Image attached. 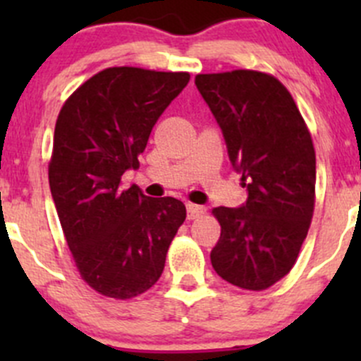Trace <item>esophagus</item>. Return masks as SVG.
<instances>
[{
  "mask_svg": "<svg viewBox=\"0 0 361 361\" xmlns=\"http://www.w3.org/2000/svg\"><path fill=\"white\" fill-rule=\"evenodd\" d=\"M202 213H204V207L202 206H197V204H192V202L187 204V216H188V220H195V218L201 216Z\"/></svg>",
  "mask_w": 361,
  "mask_h": 361,
  "instance_id": "34e87169",
  "label": "esophagus"
}]
</instances>
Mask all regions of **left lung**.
<instances>
[{
  "label": "left lung",
  "instance_id": "obj_1",
  "mask_svg": "<svg viewBox=\"0 0 361 361\" xmlns=\"http://www.w3.org/2000/svg\"><path fill=\"white\" fill-rule=\"evenodd\" d=\"M248 201L214 207L221 225L211 264L225 281L265 290L286 276L314 211L316 155L293 97L279 80L238 69L197 75Z\"/></svg>",
  "mask_w": 361,
  "mask_h": 361
}]
</instances>
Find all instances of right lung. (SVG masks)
<instances>
[{
  "mask_svg": "<svg viewBox=\"0 0 361 361\" xmlns=\"http://www.w3.org/2000/svg\"><path fill=\"white\" fill-rule=\"evenodd\" d=\"M188 73L108 68L73 92L57 116L50 192L80 276L113 298L159 281L185 204L148 197L122 174L137 169L152 129L187 87Z\"/></svg>",
  "mask_w": 361,
  "mask_h": 361,
  "instance_id": "obj_1",
  "label": "right lung"
}]
</instances>
